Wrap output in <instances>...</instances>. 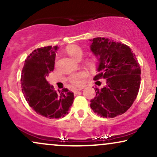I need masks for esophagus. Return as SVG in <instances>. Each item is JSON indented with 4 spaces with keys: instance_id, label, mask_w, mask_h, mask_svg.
<instances>
[{
    "instance_id": "obj_1",
    "label": "esophagus",
    "mask_w": 157,
    "mask_h": 157,
    "mask_svg": "<svg viewBox=\"0 0 157 157\" xmlns=\"http://www.w3.org/2000/svg\"><path fill=\"white\" fill-rule=\"evenodd\" d=\"M82 89H83V87H80V88H78V89H75V90H74V93H75V94H76L77 92H78V91H81V90H82Z\"/></svg>"
}]
</instances>
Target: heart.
<instances>
[{
	"mask_svg": "<svg viewBox=\"0 0 157 157\" xmlns=\"http://www.w3.org/2000/svg\"><path fill=\"white\" fill-rule=\"evenodd\" d=\"M66 53L68 54V56L71 57V58L77 60L79 57H81L82 55V50L80 46H76V45H71V46H68L66 48ZM85 76V74L83 72H79L75 74L71 77V82L74 85L77 86L80 85L81 80Z\"/></svg>",
	"mask_w": 157,
	"mask_h": 157,
	"instance_id": "obj_1",
	"label": "heart"
}]
</instances>
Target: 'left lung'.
<instances>
[{
  "label": "left lung",
  "instance_id": "8db88e82",
  "mask_svg": "<svg viewBox=\"0 0 157 157\" xmlns=\"http://www.w3.org/2000/svg\"><path fill=\"white\" fill-rule=\"evenodd\" d=\"M90 41V49L98 60L94 79L106 80L103 88H96V96L91 100L90 106L99 116L115 117L126 112L136 98L141 80L140 64L125 44L104 37Z\"/></svg>",
  "mask_w": 157,
  "mask_h": 157
}]
</instances>
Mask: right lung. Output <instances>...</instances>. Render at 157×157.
<instances>
[{
  "label": "right lung",
  "mask_w": 157,
  "mask_h": 157,
  "mask_svg": "<svg viewBox=\"0 0 157 157\" xmlns=\"http://www.w3.org/2000/svg\"><path fill=\"white\" fill-rule=\"evenodd\" d=\"M59 47L37 48L27 57L21 74V88L25 99L36 113L49 119L63 117L75 99L67 89L56 91L46 80L55 68Z\"/></svg>",
  "instance_id": "add662e5"
}]
</instances>
